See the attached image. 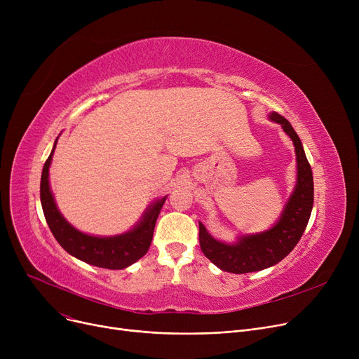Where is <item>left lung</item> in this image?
Instances as JSON below:
<instances>
[{
    "label": "left lung",
    "mask_w": 359,
    "mask_h": 359,
    "mask_svg": "<svg viewBox=\"0 0 359 359\" xmlns=\"http://www.w3.org/2000/svg\"><path fill=\"white\" fill-rule=\"evenodd\" d=\"M269 119L279 123L294 142L297 156V183L279 219L266 231L243 236L238 237L236 243L227 244L215 240L206 231L203 224L199 222V244L202 253L215 266L225 272L249 273L276 265L297 246L311 215L314 183L303 144L284 116L272 111Z\"/></svg>",
    "instance_id": "1"
}]
</instances>
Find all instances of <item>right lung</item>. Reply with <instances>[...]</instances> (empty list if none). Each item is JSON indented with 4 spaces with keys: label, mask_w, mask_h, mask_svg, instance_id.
<instances>
[{
    "label": "right lung",
    "mask_w": 359,
    "mask_h": 359,
    "mask_svg": "<svg viewBox=\"0 0 359 359\" xmlns=\"http://www.w3.org/2000/svg\"><path fill=\"white\" fill-rule=\"evenodd\" d=\"M58 141V140H56ZM56 141L48 157L41 179V202L49 229L62 249L71 256L77 257L88 265L104 268V269H125L132 263L140 260L149 249L153 240L154 227L158 214L163 208L167 196L156 201L142 215L141 221L128 233L111 236V237H96L88 236L72 225L62 217L56 208L55 199L49 186V165L52 161Z\"/></svg>",
    "instance_id": "add662e5"
}]
</instances>
